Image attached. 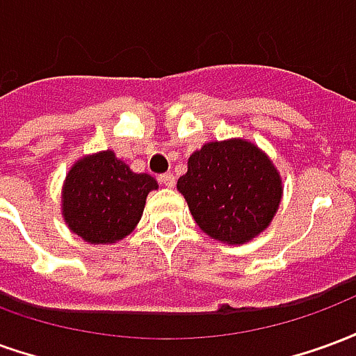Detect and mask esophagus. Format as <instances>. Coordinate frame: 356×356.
Instances as JSON below:
<instances>
[{"mask_svg": "<svg viewBox=\"0 0 356 356\" xmlns=\"http://www.w3.org/2000/svg\"><path fill=\"white\" fill-rule=\"evenodd\" d=\"M158 181H160L163 186H168V188L175 186V177H173V173H163V175L158 177Z\"/></svg>", "mask_w": 356, "mask_h": 356, "instance_id": "obj_1", "label": "esophagus"}]
</instances>
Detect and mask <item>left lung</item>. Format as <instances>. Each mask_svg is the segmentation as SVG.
Here are the masks:
<instances>
[{
	"label": "left lung",
	"mask_w": 356,
	"mask_h": 356,
	"mask_svg": "<svg viewBox=\"0 0 356 356\" xmlns=\"http://www.w3.org/2000/svg\"><path fill=\"white\" fill-rule=\"evenodd\" d=\"M177 191L206 234L225 244H244L273 221L282 198V179L254 143L216 140L191 154Z\"/></svg>",
	"instance_id": "1"
}]
</instances>
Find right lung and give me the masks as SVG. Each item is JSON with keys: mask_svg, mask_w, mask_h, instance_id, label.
I'll use <instances>...</instances> for the list:
<instances>
[{"mask_svg": "<svg viewBox=\"0 0 356 356\" xmlns=\"http://www.w3.org/2000/svg\"><path fill=\"white\" fill-rule=\"evenodd\" d=\"M158 183L133 173L112 150L74 163L63 186V217L68 229L89 244H114L137 227L145 202Z\"/></svg>", "mask_w": 356, "mask_h": 356, "instance_id": "1", "label": "right lung"}]
</instances>
